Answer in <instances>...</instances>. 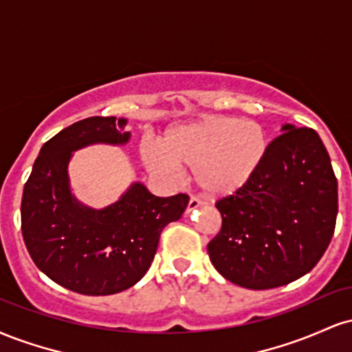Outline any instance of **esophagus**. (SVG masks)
<instances>
[{"instance_id":"obj_1","label":"esophagus","mask_w":352,"mask_h":352,"mask_svg":"<svg viewBox=\"0 0 352 352\" xmlns=\"http://www.w3.org/2000/svg\"><path fill=\"white\" fill-rule=\"evenodd\" d=\"M201 205H204V204H201V201H200L199 199H195V197H192V199L188 200V205H187V208H185V213H187V215H188V213H192L193 210L200 208Z\"/></svg>"}]
</instances>
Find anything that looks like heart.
<instances>
[{
	"instance_id": "obj_1",
	"label": "heart",
	"mask_w": 352,
	"mask_h": 352,
	"mask_svg": "<svg viewBox=\"0 0 352 352\" xmlns=\"http://www.w3.org/2000/svg\"><path fill=\"white\" fill-rule=\"evenodd\" d=\"M157 145L159 148L140 152L148 170L168 177L175 167H192L199 188L217 199L240 192L268 152L263 125L232 116H207L172 125Z\"/></svg>"
}]
</instances>
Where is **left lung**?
Wrapping results in <instances>:
<instances>
[{"mask_svg": "<svg viewBox=\"0 0 352 352\" xmlns=\"http://www.w3.org/2000/svg\"><path fill=\"white\" fill-rule=\"evenodd\" d=\"M281 132L253 179L217 201L221 230L207 246L217 272L248 289L305 276L336 227L338 180L321 137L293 124Z\"/></svg>", "mask_w": 352, "mask_h": 352, "instance_id": "obj_1", "label": "left lung"}]
</instances>
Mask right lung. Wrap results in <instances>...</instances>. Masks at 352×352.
Returning a JSON list of instances; mask_svg holds the SVG:
<instances>
[{
    "label": "right lung",
    "mask_w": 352,
    "mask_h": 352,
    "mask_svg": "<svg viewBox=\"0 0 352 352\" xmlns=\"http://www.w3.org/2000/svg\"><path fill=\"white\" fill-rule=\"evenodd\" d=\"M127 119L87 117L63 129L39 151L23 190L21 230L34 265L52 281L87 296L134 286L151 268L165 225L179 220L188 197H155L134 182L120 199L92 208L76 199L67 165L94 144L125 145Z\"/></svg>",
    "instance_id": "add662e5"
}]
</instances>
